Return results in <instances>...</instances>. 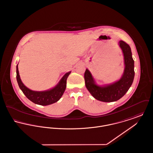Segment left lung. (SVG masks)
<instances>
[{
	"mask_svg": "<svg viewBox=\"0 0 153 153\" xmlns=\"http://www.w3.org/2000/svg\"><path fill=\"white\" fill-rule=\"evenodd\" d=\"M119 46L123 53L125 69L122 78L114 84L99 87L95 84L91 73L86 69L84 73L85 86L91 94L97 100L103 102H115L122 98L132 84L135 72L134 61L128 44L120 41Z\"/></svg>",
	"mask_w": 153,
	"mask_h": 153,
	"instance_id": "8db88e82",
	"label": "left lung"
}]
</instances>
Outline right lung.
<instances>
[{
	"label": "right lung",
	"mask_w": 153,
	"mask_h": 153,
	"mask_svg": "<svg viewBox=\"0 0 153 153\" xmlns=\"http://www.w3.org/2000/svg\"><path fill=\"white\" fill-rule=\"evenodd\" d=\"M18 65H16V80L18 85L23 93L30 101L36 104L48 105L60 99L65 90L67 78L71 72L66 73L55 87L46 91L37 92L30 90L22 83L19 74Z\"/></svg>",
	"instance_id": "add662e5"
}]
</instances>
